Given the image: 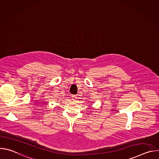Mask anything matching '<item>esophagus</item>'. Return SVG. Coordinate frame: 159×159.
<instances>
[{
	"mask_svg": "<svg viewBox=\"0 0 159 159\" xmlns=\"http://www.w3.org/2000/svg\"><path fill=\"white\" fill-rule=\"evenodd\" d=\"M72 100H73V101H77V96H76L75 95H73V96H72Z\"/></svg>",
	"mask_w": 159,
	"mask_h": 159,
	"instance_id": "obj_1",
	"label": "esophagus"
}]
</instances>
